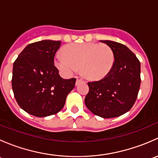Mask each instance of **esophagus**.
Returning <instances> with one entry per match:
<instances>
[{"label": "esophagus", "instance_id": "obj_1", "mask_svg": "<svg viewBox=\"0 0 158 158\" xmlns=\"http://www.w3.org/2000/svg\"><path fill=\"white\" fill-rule=\"evenodd\" d=\"M81 82H82V79H76V85H79V84Z\"/></svg>", "mask_w": 158, "mask_h": 158}]
</instances>
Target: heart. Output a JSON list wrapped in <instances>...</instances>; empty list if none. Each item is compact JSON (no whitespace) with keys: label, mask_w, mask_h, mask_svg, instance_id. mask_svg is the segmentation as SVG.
Instances as JSON below:
<instances>
[{"label":"heart","mask_w":158,"mask_h":158,"mask_svg":"<svg viewBox=\"0 0 158 158\" xmlns=\"http://www.w3.org/2000/svg\"><path fill=\"white\" fill-rule=\"evenodd\" d=\"M54 63L66 76L77 72L81 65V73L86 79L98 80L107 76L112 69L114 54L106 44H73L66 46L64 52H56Z\"/></svg>","instance_id":"1"}]
</instances>
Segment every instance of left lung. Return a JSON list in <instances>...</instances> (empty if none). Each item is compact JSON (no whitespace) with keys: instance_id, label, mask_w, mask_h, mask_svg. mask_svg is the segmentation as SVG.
Masks as SVG:
<instances>
[{"instance_id":"left-lung-1","label":"left lung","mask_w":158,"mask_h":158,"mask_svg":"<svg viewBox=\"0 0 158 158\" xmlns=\"http://www.w3.org/2000/svg\"><path fill=\"white\" fill-rule=\"evenodd\" d=\"M112 49L114 63L107 76L88 82L86 107L104 118L125 114L135 104L141 85V63L126 46L111 40H100Z\"/></svg>"}]
</instances>
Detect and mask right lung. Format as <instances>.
I'll return each mask as SVG.
<instances>
[{"label":"right lung","instance_id":"right-lung-1","mask_svg":"<svg viewBox=\"0 0 158 158\" xmlns=\"http://www.w3.org/2000/svg\"><path fill=\"white\" fill-rule=\"evenodd\" d=\"M61 41L41 40L27 46L14 63L12 89L22 109L36 117L55 114L64 106L76 79H64L54 66Z\"/></svg>","mask_w":158,"mask_h":158}]
</instances>
